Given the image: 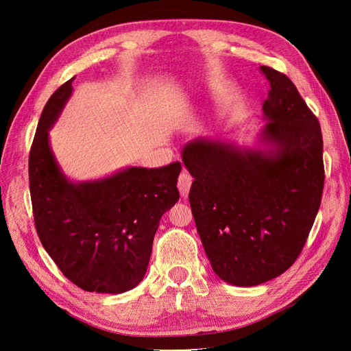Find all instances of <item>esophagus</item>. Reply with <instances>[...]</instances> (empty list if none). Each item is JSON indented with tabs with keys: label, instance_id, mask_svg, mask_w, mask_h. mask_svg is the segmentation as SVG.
<instances>
[{
	"label": "esophagus",
	"instance_id": "obj_1",
	"mask_svg": "<svg viewBox=\"0 0 351 351\" xmlns=\"http://www.w3.org/2000/svg\"><path fill=\"white\" fill-rule=\"evenodd\" d=\"M192 183H193V177L190 176V174L186 171V169H183L182 174H180V177H178V182H177V186H178V190H180V195H182V196H187L190 187H192Z\"/></svg>",
	"mask_w": 351,
	"mask_h": 351
}]
</instances>
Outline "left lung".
Listing matches in <instances>:
<instances>
[{
  "mask_svg": "<svg viewBox=\"0 0 351 351\" xmlns=\"http://www.w3.org/2000/svg\"><path fill=\"white\" fill-rule=\"evenodd\" d=\"M256 147L200 137L182 159L193 176L189 200L212 269L237 287L267 282L299 258L321 206V125L294 83L267 66Z\"/></svg>",
  "mask_w": 351,
  "mask_h": 351,
  "instance_id": "left-lung-1",
  "label": "left lung"
}]
</instances>
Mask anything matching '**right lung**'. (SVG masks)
Wrapping results in <instances>:
<instances>
[{
    "mask_svg": "<svg viewBox=\"0 0 351 351\" xmlns=\"http://www.w3.org/2000/svg\"><path fill=\"white\" fill-rule=\"evenodd\" d=\"M73 80L51 95L30 147L35 226L42 246L73 284L120 294L145 277L159 219L180 197L182 164L129 167L92 182H71L51 151L48 132L71 97Z\"/></svg>",
    "mask_w": 351,
    "mask_h": 351,
    "instance_id": "obj_1",
    "label": "right lung"
}]
</instances>
